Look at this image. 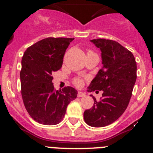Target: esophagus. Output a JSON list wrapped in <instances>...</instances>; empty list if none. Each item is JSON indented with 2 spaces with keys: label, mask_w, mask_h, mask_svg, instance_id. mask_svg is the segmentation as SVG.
Here are the masks:
<instances>
[{
  "label": "esophagus",
  "mask_w": 153,
  "mask_h": 153,
  "mask_svg": "<svg viewBox=\"0 0 153 153\" xmlns=\"http://www.w3.org/2000/svg\"><path fill=\"white\" fill-rule=\"evenodd\" d=\"M77 96H78V98H81V97L85 96V93H84V92H78V95H77Z\"/></svg>",
  "instance_id": "esophagus-1"
}]
</instances>
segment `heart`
I'll return each mask as SVG.
<instances>
[{
    "instance_id": "b5f03b06",
    "label": "heart",
    "mask_w": 153,
    "mask_h": 153,
    "mask_svg": "<svg viewBox=\"0 0 153 153\" xmlns=\"http://www.w3.org/2000/svg\"><path fill=\"white\" fill-rule=\"evenodd\" d=\"M72 82H73L74 85L76 86L77 87H80V86H82L83 84H84V81H83L82 78H74L73 81H72Z\"/></svg>"
}]
</instances>
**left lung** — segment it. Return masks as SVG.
Wrapping results in <instances>:
<instances>
[{"instance_id":"left-lung-1","label":"left lung","mask_w":153,"mask_h":153,"mask_svg":"<svg viewBox=\"0 0 153 153\" xmlns=\"http://www.w3.org/2000/svg\"><path fill=\"white\" fill-rule=\"evenodd\" d=\"M101 51L104 65L91 82L88 92L102 90V98L84 113L85 122L102 127L116 121L124 112L137 78V64L130 51L117 41L105 38L91 40ZM98 92V91H97Z\"/></svg>"}]
</instances>
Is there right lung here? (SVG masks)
I'll list each match as a JSON object with an SVG mask.
<instances>
[{"instance_id":"add662e5","label":"right lung","mask_w":153,"mask_h":153,"mask_svg":"<svg viewBox=\"0 0 153 153\" xmlns=\"http://www.w3.org/2000/svg\"><path fill=\"white\" fill-rule=\"evenodd\" d=\"M74 38H47L27 48L21 61V95L26 109L39 124L55 125L65 115L68 104L77 97L76 89L54 88L52 72L62 67L66 49Z\"/></svg>"}]
</instances>
